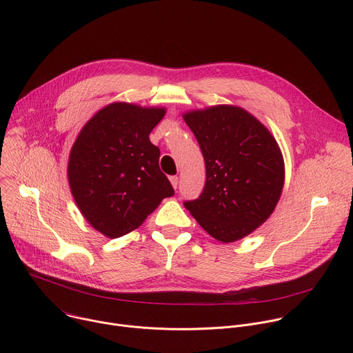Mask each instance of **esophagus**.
<instances>
[{"label":"esophagus","instance_id":"esophagus-1","mask_svg":"<svg viewBox=\"0 0 353 353\" xmlns=\"http://www.w3.org/2000/svg\"><path fill=\"white\" fill-rule=\"evenodd\" d=\"M170 183H172L173 188L176 190L177 185H179V177H177V176H172V177H170Z\"/></svg>","mask_w":353,"mask_h":353}]
</instances>
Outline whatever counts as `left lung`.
I'll use <instances>...</instances> for the list:
<instances>
[{"label": "left lung", "mask_w": 353, "mask_h": 353, "mask_svg": "<svg viewBox=\"0 0 353 353\" xmlns=\"http://www.w3.org/2000/svg\"><path fill=\"white\" fill-rule=\"evenodd\" d=\"M203 152L207 181L184 207L208 234L232 243L253 233L274 212L285 183L281 148L247 110L218 105L183 114Z\"/></svg>", "instance_id": "obj_1"}]
</instances>
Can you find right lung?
Segmentation results:
<instances>
[{"instance_id":"1","label":"right lung","mask_w":353,"mask_h":353,"mask_svg":"<svg viewBox=\"0 0 353 353\" xmlns=\"http://www.w3.org/2000/svg\"><path fill=\"white\" fill-rule=\"evenodd\" d=\"M165 108L113 102L79 131L68 158V183L88 223L110 239L139 228L174 190L161 172L149 134Z\"/></svg>"}]
</instances>
